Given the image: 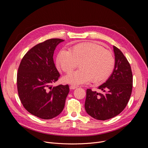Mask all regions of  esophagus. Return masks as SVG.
Segmentation results:
<instances>
[{
	"mask_svg": "<svg viewBox=\"0 0 148 148\" xmlns=\"http://www.w3.org/2000/svg\"><path fill=\"white\" fill-rule=\"evenodd\" d=\"M77 88V86H75V85H74V84H72V85H71V86H69L70 89H76Z\"/></svg>",
	"mask_w": 148,
	"mask_h": 148,
	"instance_id": "esophagus-1",
	"label": "esophagus"
}]
</instances>
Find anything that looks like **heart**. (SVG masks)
<instances>
[{
	"label": "heart",
	"mask_w": 148,
	"mask_h": 148,
	"mask_svg": "<svg viewBox=\"0 0 148 148\" xmlns=\"http://www.w3.org/2000/svg\"><path fill=\"white\" fill-rule=\"evenodd\" d=\"M79 64L80 68L66 75V82L80 84L91 80L95 84H100L113 73L115 60L111 52L95 42L76 44L69 50L60 51L57 56L58 66L66 73L71 72Z\"/></svg>",
	"instance_id": "b5f03b06"
}]
</instances>
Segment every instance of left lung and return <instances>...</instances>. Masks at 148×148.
Instances as JSON below:
<instances>
[{"label": "left lung", "mask_w": 148, "mask_h": 148, "mask_svg": "<svg viewBox=\"0 0 148 148\" xmlns=\"http://www.w3.org/2000/svg\"><path fill=\"white\" fill-rule=\"evenodd\" d=\"M115 66L108 79L98 87L103 93L86 90V112L98 120H107L121 113L127 106L133 89V74L128 60L113 46Z\"/></svg>", "instance_id": "8db88e82"}]
</instances>
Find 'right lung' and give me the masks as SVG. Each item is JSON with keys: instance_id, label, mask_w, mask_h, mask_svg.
Here are the masks:
<instances>
[{"instance_id": "right-lung-1", "label": "right lung", "mask_w": 148, "mask_h": 148, "mask_svg": "<svg viewBox=\"0 0 148 148\" xmlns=\"http://www.w3.org/2000/svg\"><path fill=\"white\" fill-rule=\"evenodd\" d=\"M64 40L53 38L39 43L23 56L17 77L21 103L30 113L50 119L63 110L69 92L68 84L53 87L60 74L53 61L56 46Z\"/></svg>"}]
</instances>
